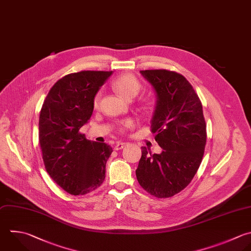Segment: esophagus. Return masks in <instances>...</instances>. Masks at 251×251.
<instances>
[{"instance_id":"esophagus-1","label":"esophagus","mask_w":251,"mask_h":251,"mask_svg":"<svg viewBox=\"0 0 251 251\" xmlns=\"http://www.w3.org/2000/svg\"><path fill=\"white\" fill-rule=\"evenodd\" d=\"M125 146H126V143H125V142H118V143L115 145L114 149L118 151V150H121V149H123Z\"/></svg>"}]
</instances>
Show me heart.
I'll use <instances>...</instances> for the list:
<instances>
[{"instance_id":"heart-1","label":"heart","mask_w":251,"mask_h":251,"mask_svg":"<svg viewBox=\"0 0 251 251\" xmlns=\"http://www.w3.org/2000/svg\"><path fill=\"white\" fill-rule=\"evenodd\" d=\"M113 87L114 89L125 99L126 100H131L133 99L140 91L141 85L139 81L131 75H123L119 76L114 82H113ZM100 101V94H97L94 98L93 104L95 107L98 106ZM132 126L131 121H126L123 124V126L126 127H130Z\"/></svg>"}]
</instances>
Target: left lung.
<instances>
[{"instance_id":"obj_1","label":"left lung","mask_w":251,"mask_h":251,"mask_svg":"<svg viewBox=\"0 0 251 251\" xmlns=\"http://www.w3.org/2000/svg\"><path fill=\"white\" fill-rule=\"evenodd\" d=\"M140 74L156 93L151 127L163 151L152 155L141 147L135 174L148 193L168 198L189 184L201 164L206 144L202 104L191 84L179 74L166 70Z\"/></svg>"}]
</instances>
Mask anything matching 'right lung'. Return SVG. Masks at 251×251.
Segmentation results:
<instances>
[{
    "instance_id": "add662e5",
    "label": "right lung",
    "mask_w": 251,
    "mask_h": 251,
    "mask_svg": "<svg viewBox=\"0 0 251 251\" xmlns=\"http://www.w3.org/2000/svg\"><path fill=\"white\" fill-rule=\"evenodd\" d=\"M113 72L83 71L68 75L50 89L39 117V143L46 171L73 195L98 188L105 179L113 149L88 140L79 129L88 123L94 98Z\"/></svg>"
}]
</instances>
